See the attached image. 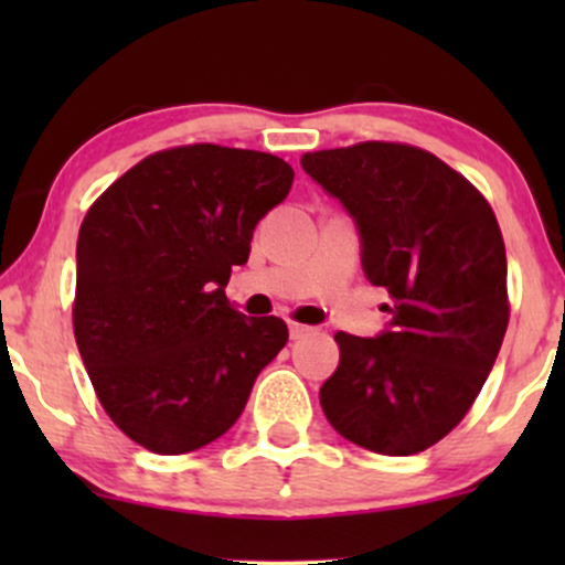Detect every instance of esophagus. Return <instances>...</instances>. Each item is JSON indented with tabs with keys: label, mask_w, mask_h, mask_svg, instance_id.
Listing matches in <instances>:
<instances>
[{
	"label": "esophagus",
	"mask_w": 565,
	"mask_h": 565,
	"mask_svg": "<svg viewBox=\"0 0 565 565\" xmlns=\"http://www.w3.org/2000/svg\"><path fill=\"white\" fill-rule=\"evenodd\" d=\"M308 332H310V327H302V323H295V321L289 323V337H291V340H300V337H305Z\"/></svg>",
	"instance_id": "1"
}]
</instances>
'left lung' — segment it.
I'll list each match as a JSON object with an SVG mask.
<instances>
[{
    "mask_svg": "<svg viewBox=\"0 0 565 565\" xmlns=\"http://www.w3.org/2000/svg\"><path fill=\"white\" fill-rule=\"evenodd\" d=\"M300 164L353 217L364 276L393 297L380 334H334L323 414L369 451H425L468 414L508 329L494 212L449 164L398 142L305 153Z\"/></svg>",
    "mask_w": 565,
    "mask_h": 565,
    "instance_id": "left-lung-1",
    "label": "left lung"
}]
</instances>
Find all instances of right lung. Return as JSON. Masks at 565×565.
I'll list each match as a JSON object with an SVG mask.
<instances>
[{
	"label": "right lung",
	"instance_id": "1",
	"mask_svg": "<svg viewBox=\"0 0 565 565\" xmlns=\"http://www.w3.org/2000/svg\"><path fill=\"white\" fill-rule=\"evenodd\" d=\"M291 180L274 153L199 142L142 159L89 206L76 345L108 417L148 451H196L228 433L287 345V323L246 319L225 287Z\"/></svg>",
	"mask_w": 565,
	"mask_h": 565
}]
</instances>
